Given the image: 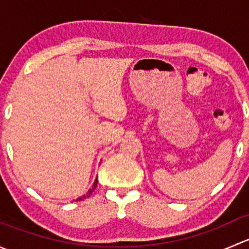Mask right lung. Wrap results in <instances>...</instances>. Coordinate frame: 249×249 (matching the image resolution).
Instances as JSON below:
<instances>
[{
    "label": "right lung",
    "mask_w": 249,
    "mask_h": 249,
    "mask_svg": "<svg viewBox=\"0 0 249 249\" xmlns=\"http://www.w3.org/2000/svg\"><path fill=\"white\" fill-rule=\"evenodd\" d=\"M96 185H97V178H96V179H95L94 184H92V187H91V189H89V192H88L87 194H84V195H83V196H79V197H77V200H76V201H82V200H83V199H85V197H89L90 195H91V193L94 192V189H95V188H96Z\"/></svg>",
    "instance_id": "add662e5"
}]
</instances>
